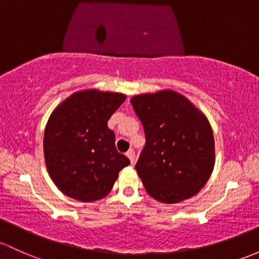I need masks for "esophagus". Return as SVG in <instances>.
Segmentation results:
<instances>
[{"label":"esophagus","instance_id":"esophagus-1","mask_svg":"<svg viewBox=\"0 0 259 259\" xmlns=\"http://www.w3.org/2000/svg\"><path fill=\"white\" fill-rule=\"evenodd\" d=\"M126 156L130 159V162H132V164H134L135 162V151L133 150V149H130V150L126 152Z\"/></svg>","mask_w":259,"mask_h":259}]
</instances>
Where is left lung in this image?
<instances>
[{
	"mask_svg": "<svg viewBox=\"0 0 259 259\" xmlns=\"http://www.w3.org/2000/svg\"><path fill=\"white\" fill-rule=\"evenodd\" d=\"M130 102L145 132L135 168L146 192L164 203L195 196L214 166L213 133L205 114L168 89L135 95Z\"/></svg>",
	"mask_w": 259,
	"mask_h": 259,
	"instance_id": "obj_1",
	"label": "left lung"
}]
</instances>
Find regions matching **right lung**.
Instances as JSON below:
<instances>
[{"instance_id": "1", "label": "right lung", "mask_w": 259, "mask_h": 259, "mask_svg": "<svg viewBox=\"0 0 259 259\" xmlns=\"http://www.w3.org/2000/svg\"><path fill=\"white\" fill-rule=\"evenodd\" d=\"M125 99L121 93L88 89L68 97L51 114L43 151L48 174L64 195L81 202L100 200L130 164L108 127Z\"/></svg>"}]
</instances>
